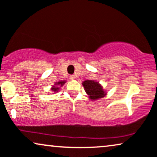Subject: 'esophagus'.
Here are the masks:
<instances>
[{
    "label": "esophagus",
    "mask_w": 157,
    "mask_h": 157,
    "mask_svg": "<svg viewBox=\"0 0 157 157\" xmlns=\"http://www.w3.org/2000/svg\"><path fill=\"white\" fill-rule=\"evenodd\" d=\"M75 75H70V80H75Z\"/></svg>",
    "instance_id": "1"
}]
</instances>
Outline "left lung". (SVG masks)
Segmentation results:
<instances>
[{"label": "left lung", "instance_id": "1", "mask_svg": "<svg viewBox=\"0 0 157 157\" xmlns=\"http://www.w3.org/2000/svg\"><path fill=\"white\" fill-rule=\"evenodd\" d=\"M82 85L85 90V92L90 96L89 98L91 100H98L99 98H103L106 95L101 85L95 81L85 80L82 82Z\"/></svg>", "mask_w": 157, "mask_h": 157}]
</instances>
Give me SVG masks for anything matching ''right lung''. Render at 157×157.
<instances>
[{
	"mask_svg": "<svg viewBox=\"0 0 157 157\" xmlns=\"http://www.w3.org/2000/svg\"><path fill=\"white\" fill-rule=\"evenodd\" d=\"M65 82H66L65 81H61V82H56L55 85H58V86H59V85H61V86H62V85H63ZM59 87H57V86H53V87H52V91L56 92V93H57V92L59 90Z\"/></svg>",
	"mask_w": 157,
	"mask_h": 157,
	"instance_id": "add662e5",
	"label": "right lung"
}]
</instances>
